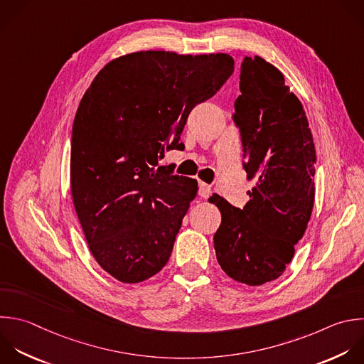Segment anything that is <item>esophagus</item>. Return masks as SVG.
Returning <instances> with one entry per match:
<instances>
[{"label": "esophagus", "instance_id": "esophagus-1", "mask_svg": "<svg viewBox=\"0 0 364 364\" xmlns=\"http://www.w3.org/2000/svg\"><path fill=\"white\" fill-rule=\"evenodd\" d=\"M210 193H212V188L205 182H199V196L208 198Z\"/></svg>", "mask_w": 364, "mask_h": 364}]
</instances>
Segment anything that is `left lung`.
<instances>
[{"label":"left lung","mask_w":364,"mask_h":364,"mask_svg":"<svg viewBox=\"0 0 364 364\" xmlns=\"http://www.w3.org/2000/svg\"><path fill=\"white\" fill-rule=\"evenodd\" d=\"M239 88L233 118L255 186L243 209L216 193L209 198L222 215L213 242L229 277L260 286L284 272L304 235L314 203L316 149L303 105L274 65L245 57Z\"/></svg>","instance_id":"left-lung-1"}]
</instances>
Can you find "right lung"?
<instances>
[{"mask_svg":"<svg viewBox=\"0 0 364 364\" xmlns=\"http://www.w3.org/2000/svg\"><path fill=\"white\" fill-rule=\"evenodd\" d=\"M229 54L138 51L109 61L84 94L73 128L71 193L90 250L122 283L168 263L198 181L159 166L182 149L189 112L232 75Z\"/></svg>","mask_w":364,"mask_h":364,"instance_id":"1","label":"right lung"}]
</instances>
